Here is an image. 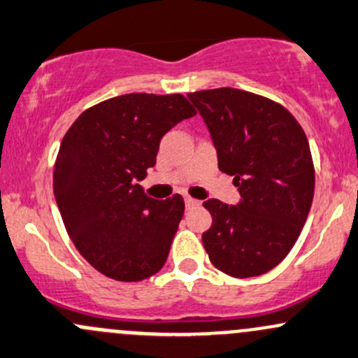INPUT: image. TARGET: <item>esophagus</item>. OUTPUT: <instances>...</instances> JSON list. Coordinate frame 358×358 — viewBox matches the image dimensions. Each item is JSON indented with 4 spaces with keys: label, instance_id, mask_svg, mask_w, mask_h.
Returning <instances> with one entry per match:
<instances>
[{
    "label": "esophagus",
    "instance_id": "esophagus-1",
    "mask_svg": "<svg viewBox=\"0 0 358 358\" xmlns=\"http://www.w3.org/2000/svg\"><path fill=\"white\" fill-rule=\"evenodd\" d=\"M184 201H186V206H187V208H194V206H199V201H198V199L189 198V196H186V198H184Z\"/></svg>",
    "mask_w": 358,
    "mask_h": 358
}]
</instances>
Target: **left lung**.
I'll use <instances>...</instances> for the list:
<instances>
[{
	"mask_svg": "<svg viewBox=\"0 0 358 358\" xmlns=\"http://www.w3.org/2000/svg\"><path fill=\"white\" fill-rule=\"evenodd\" d=\"M217 148L218 169L232 176L241 201L203 203L211 227L203 234L215 268L234 278L273 270L294 248L314 196L309 141L280 103L237 88L187 94Z\"/></svg>",
	"mask_w": 358,
	"mask_h": 358,
	"instance_id": "1",
	"label": "left lung"
}]
</instances>
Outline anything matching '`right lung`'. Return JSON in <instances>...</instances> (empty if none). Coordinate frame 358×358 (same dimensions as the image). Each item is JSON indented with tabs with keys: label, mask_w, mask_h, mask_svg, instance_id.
<instances>
[{
	"label": "right lung",
	"mask_w": 358,
	"mask_h": 358,
	"mask_svg": "<svg viewBox=\"0 0 358 358\" xmlns=\"http://www.w3.org/2000/svg\"><path fill=\"white\" fill-rule=\"evenodd\" d=\"M194 107L180 94H126L82 113L55 164L57 208L88 263L119 282L160 271L184 215V199L150 198L138 180L157 162L162 136Z\"/></svg>",
	"instance_id": "right-lung-1"
}]
</instances>
